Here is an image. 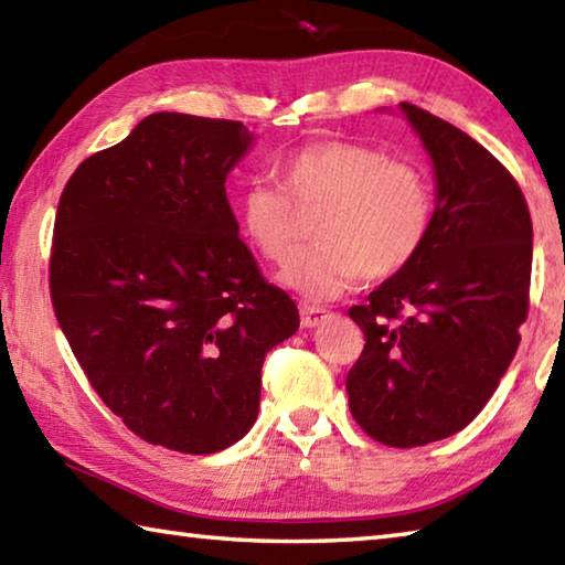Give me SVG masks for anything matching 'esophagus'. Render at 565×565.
<instances>
[{
  "instance_id": "34e87169",
  "label": "esophagus",
  "mask_w": 565,
  "mask_h": 565,
  "mask_svg": "<svg viewBox=\"0 0 565 565\" xmlns=\"http://www.w3.org/2000/svg\"><path fill=\"white\" fill-rule=\"evenodd\" d=\"M299 311H301V327H306V329L319 327L323 319L331 317L327 309H321V306H309V303L299 306Z\"/></svg>"
}]
</instances>
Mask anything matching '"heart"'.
Instances as JSON below:
<instances>
[{"instance_id":"b5f03b06","label":"heart","mask_w":565,"mask_h":565,"mask_svg":"<svg viewBox=\"0 0 565 565\" xmlns=\"http://www.w3.org/2000/svg\"><path fill=\"white\" fill-rule=\"evenodd\" d=\"M279 189L262 181L238 196V224L266 262L284 264L301 238V216H317V246L279 274L286 289L329 301L361 279L408 269L431 236L436 189L424 167L347 139H319L276 161Z\"/></svg>"}]
</instances>
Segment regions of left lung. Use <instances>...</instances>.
I'll return each instance as SVG.
<instances>
[{
    "mask_svg": "<svg viewBox=\"0 0 565 565\" xmlns=\"http://www.w3.org/2000/svg\"><path fill=\"white\" fill-rule=\"evenodd\" d=\"M436 169V218L418 259L351 306L366 343L349 408L379 444L426 446L489 404L529 317L533 226L519 181L466 131L401 102Z\"/></svg>",
    "mask_w": 565,
    "mask_h": 565,
    "instance_id": "left-lung-1",
    "label": "left lung"
}]
</instances>
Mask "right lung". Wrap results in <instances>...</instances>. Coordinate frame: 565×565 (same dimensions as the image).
<instances>
[{"mask_svg":"<svg viewBox=\"0 0 565 565\" xmlns=\"http://www.w3.org/2000/svg\"><path fill=\"white\" fill-rule=\"evenodd\" d=\"M252 139L242 121L149 114L84 159L56 206L54 317L104 404L169 451L216 454L246 436L266 353L299 329L226 199Z\"/></svg>","mask_w":565,"mask_h":565,"instance_id":"1","label":"right lung"}]
</instances>
